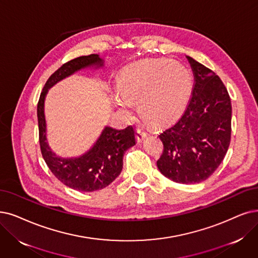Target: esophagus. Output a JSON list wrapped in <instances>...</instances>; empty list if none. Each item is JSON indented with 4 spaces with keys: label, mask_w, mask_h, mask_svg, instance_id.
Masks as SVG:
<instances>
[{
    "label": "esophagus",
    "mask_w": 258,
    "mask_h": 258,
    "mask_svg": "<svg viewBox=\"0 0 258 258\" xmlns=\"http://www.w3.org/2000/svg\"><path fill=\"white\" fill-rule=\"evenodd\" d=\"M147 135H148V133L144 129H141V128L137 129V139H138V142H142L144 139L147 137Z\"/></svg>",
    "instance_id": "34e87169"
}]
</instances>
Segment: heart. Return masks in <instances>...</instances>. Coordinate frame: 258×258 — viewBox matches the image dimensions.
Returning a JSON list of instances; mask_svg holds the SVG:
<instances>
[{
	"mask_svg": "<svg viewBox=\"0 0 258 258\" xmlns=\"http://www.w3.org/2000/svg\"><path fill=\"white\" fill-rule=\"evenodd\" d=\"M191 88V75L183 64L166 58L148 59L127 68L111 97L126 114L138 102L141 116L152 125L168 120L181 111Z\"/></svg>",
	"mask_w": 258,
	"mask_h": 258,
	"instance_id": "1",
	"label": "heart"
}]
</instances>
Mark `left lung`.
Returning <instances> with one entry per match:
<instances>
[{
	"label": "left lung",
	"instance_id": "8db88e82",
	"mask_svg": "<svg viewBox=\"0 0 258 258\" xmlns=\"http://www.w3.org/2000/svg\"><path fill=\"white\" fill-rule=\"evenodd\" d=\"M195 84L179 120L159 136L162 174L182 184L207 180L223 161L231 142L232 105L228 90L214 72L187 56Z\"/></svg>",
	"mask_w": 258,
	"mask_h": 258
}]
</instances>
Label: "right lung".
Masks as SVG:
<instances>
[{
	"instance_id": "1",
	"label": "right lung",
	"mask_w": 258,
	"mask_h": 258,
	"mask_svg": "<svg viewBox=\"0 0 258 258\" xmlns=\"http://www.w3.org/2000/svg\"><path fill=\"white\" fill-rule=\"evenodd\" d=\"M104 63L97 54L81 56L64 63L47 79L37 107L40 148L48 168L68 187L85 192L105 188L119 176L123 154L137 143L136 131L132 126L122 130L106 126L94 145L82 156L61 158L51 151L47 143L44 100L48 89L60 80L87 68H101Z\"/></svg>"
}]
</instances>
